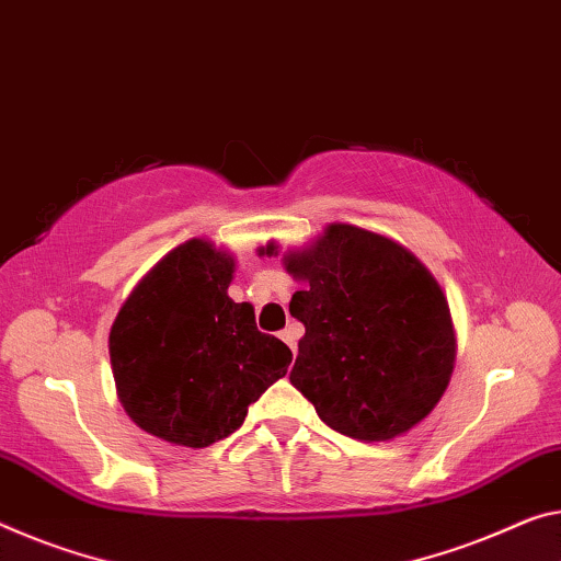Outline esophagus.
Segmentation results:
<instances>
[{
    "label": "esophagus",
    "mask_w": 561,
    "mask_h": 561,
    "mask_svg": "<svg viewBox=\"0 0 561 561\" xmlns=\"http://www.w3.org/2000/svg\"><path fill=\"white\" fill-rule=\"evenodd\" d=\"M280 339L283 341H286L288 343V348L293 351V353H296L298 351V339H300V329H298V325H288V329H283L280 331Z\"/></svg>",
    "instance_id": "1"
}]
</instances>
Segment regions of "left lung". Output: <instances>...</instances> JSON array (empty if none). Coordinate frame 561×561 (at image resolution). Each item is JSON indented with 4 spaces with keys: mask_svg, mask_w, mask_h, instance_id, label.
Returning <instances> with one entry per match:
<instances>
[{
    "mask_svg": "<svg viewBox=\"0 0 561 561\" xmlns=\"http://www.w3.org/2000/svg\"><path fill=\"white\" fill-rule=\"evenodd\" d=\"M271 243L263 253H273ZM286 268L306 288L290 316L306 325L290 383L323 424L360 442L407 434L436 407L454 370L449 304L407 248L333 222Z\"/></svg>",
    "mask_w": 561,
    "mask_h": 561,
    "instance_id": "8db88e82",
    "label": "left lung"
}]
</instances>
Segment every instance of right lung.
Instances as JSON below:
<instances>
[{"mask_svg":"<svg viewBox=\"0 0 561 561\" xmlns=\"http://www.w3.org/2000/svg\"><path fill=\"white\" fill-rule=\"evenodd\" d=\"M232 257L201 238L137 283L110 331L119 401L137 426L203 449L243 426L248 407L286 376L290 348L228 296Z\"/></svg>","mask_w":561,"mask_h":561,"instance_id":"1","label":"right lung"}]
</instances>
